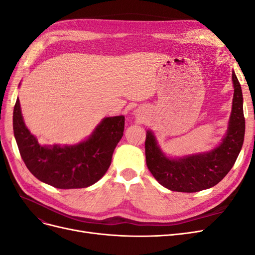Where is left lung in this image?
<instances>
[{"label":"left lung","mask_w":255,"mask_h":255,"mask_svg":"<svg viewBox=\"0 0 255 255\" xmlns=\"http://www.w3.org/2000/svg\"><path fill=\"white\" fill-rule=\"evenodd\" d=\"M234 97L229 129L219 146L211 152L180 159L166 157L159 150L152 132H146L144 148L146 166L164 187L172 191L196 192L218 184L232 169L245 137L243 92L235 72H232Z\"/></svg>","instance_id":"1"}]
</instances>
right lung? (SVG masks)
I'll return each instance as SVG.
<instances>
[{"label":"right lung","instance_id":"1","mask_svg":"<svg viewBox=\"0 0 255 255\" xmlns=\"http://www.w3.org/2000/svg\"><path fill=\"white\" fill-rule=\"evenodd\" d=\"M12 122L19 152L30 173L60 189L85 188L101 179L125 130V117L116 116L105 118L86 141L69 146H42L23 122L19 99Z\"/></svg>","mask_w":255,"mask_h":255}]
</instances>
